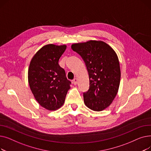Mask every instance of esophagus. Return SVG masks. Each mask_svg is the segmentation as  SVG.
I'll use <instances>...</instances> for the list:
<instances>
[{
	"instance_id": "34e87169",
	"label": "esophagus",
	"mask_w": 151,
	"mask_h": 151,
	"mask_svg": "<svg viewBox=\"0 0 151 151\" xmlns=\"http://www.w3.org/2000/svg\"><path fill=\"white\" fill-rule=\"evenodd\" d=\"M73 84L75 85L77 84V83H78V79L77 78H75L74 80H73Z\"/></svg>"
}]
</instances>
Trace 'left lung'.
<instances>
[{"instance_id": "left-lung-1", "label": "left lung", "mask_w": 151, "mask_h": 151, "mask_svg": "<svg viewBox=\"0 0 151 151\" xmlns=\"http://www.w3.org/2000/svg\"><path fill=\"white\" fill-rule=\"evenodd\" d=\"M71 49L80 54L88 71L89 89L83 93L86 106L101 111L116 97L121 80V70L114 50L102 41L90 40L75 43Z\"/></svg>"}]
</instances>
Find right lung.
I'll use <instances>...</instances> for the list:
<instances>
[{"label":"right lung","instance_id":"1","mask_svg":"<svg viewBox=\"0 0 151 151\" xmlns=\"http://www.w3.org/2000/svg\"><path fill=\"white\" fill-rule=\"evenodd\" d=\"M67 48L65 45H46L32 59L28 70V82L35 100L42 107L55 111L63 104L71 82L59 60Z\"/></svg>","mask_w":151,"mask_h":151}]
</instances>
